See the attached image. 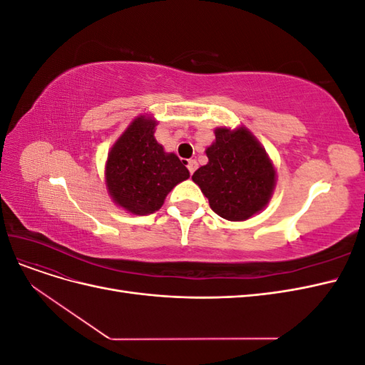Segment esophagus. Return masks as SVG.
<instances>
[{
    "label": "esophagus",
    "mask_w": 365,
    "mask_h": 365,
    "mask_svg": "<svg viewBox=\"0 0 365 365\" xmlns=\"http://www.w3.org/2000/svg\"><path fill=\"white\" fill-rule=\"evenodd\" d=\"M187 169H189L190 173H193L197 169V163L195 160H189L187 161Z\"/></svg>",
    "instance_id": "obj_1"
}]
</instances>
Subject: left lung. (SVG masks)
<instances>
[{"label": "left lung", "mask_w": 365, "mask_h": 365, "mask_svg": "<svg viewBox=\"0 0 365 365\" xmlns=\"http://www.w3.org/2000/svg\"><path fill=\"white\" fill-rule=\"evenodd\" d=\"M205 153L208 163L192 180L213 212L227 220H247L268 205L275 169L259 140L247 128H217Z\"/></svg>", "instance_id": "1"}]
</instances>
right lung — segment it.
<instances>
[{
	"mask_svg": "<svg viewBox=\"0 0 365 365\" xmlns=\"http://www.w3.org/2000/svg\"><path fill=\"white\" fill-rule=\"evenodd\" d=\"M157 121L140 115L108 153L105 178L113 201L132 215H150L161 208L165 196L190 173L175 153L153 137Z\"/></svg>",
	"mask_w": 365,
	"mask_h": 365,
	"instance_id": "obj_1",
	"label": "right lung"
}]
</instances>
